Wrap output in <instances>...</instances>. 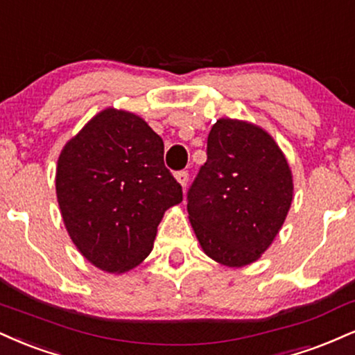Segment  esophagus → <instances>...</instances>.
Wrapping results in <instances>:
<instances>
[{"label": "esophagus", "mask_w": 355, "mask_h": 355, "mask_svg": "<svg viewBox=\"0 0 355 355\" xmlns=\"http://www.w3.org/2000/svg\"><path fill=\"white\" fill-rule=\"evenodd\" d=\"M175 178H177V182L180 183L182 189H185L187 183H189V172H185V170H183V172L175 173Z\"/></svg>", "instance_id": "obj_1"}]
</instances>
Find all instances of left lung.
I'll list each match as a JSON object with an SVG mask.
<instances>
[{"instance_id": "left-lung-1", "label": "left lung", "mask_w": 355, "mask_h": 355, "mask_svg": "<svg viewBox=\"0 0 355 355\" xmlns=\"http://www.w3.org/2000/svg\"><path fill=\"white\" fill-rule=\"evenodd\" d=\"M208 159L189 191V220L203 253L228 268L258 261L293 203L291 166L272 135L221 117L208 135Z\"/></svg>"}]
</instances>
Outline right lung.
<instances>
[{"label": "right lung", "mask_w": 355, "mask_h": 355, "mask_svg": "<svg viewBox=\"0 0 355 355\" xmlns=\"http://www.w3.org/2000/svg\"><path fill=\"white\" fill-rule=\"evenodd\" d=\"M55 196L72 243L99 270L122 275L150 254L182 187L164 165V142L140 115L105 107L59 153Z\"/></svg>", "instance_id": "obj_1"}]
</instances>
